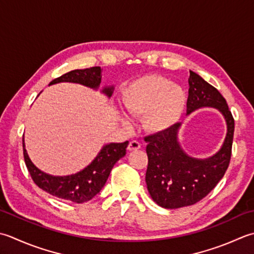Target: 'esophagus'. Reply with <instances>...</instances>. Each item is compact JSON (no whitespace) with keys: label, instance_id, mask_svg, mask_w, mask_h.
Wrapping results in <instances>:
<instances>
[{"label":"esophagus","instance_id":"1","mask_svg":"<svg viewBox=\"0 0 254 254\" xmlns=\"http://www.w3.org/2000/svg\"><path fill=\"white\" fill-rule=\"evenodd\" d=\"M138 148H141V143L138 141L133 140L128 143L127 151H136V150H138Z\"/></svg>","mask_w":254,"mask_h":254}]
</instances>
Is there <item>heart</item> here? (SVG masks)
Segmentation results:
<instances>
[{"mask_svg": "<svg viewBox=\"0 0 254 254\" xmlns=\"http://www.w3.org/2000/svg\"><path fill=\"white\" fill-rule=\"evenodd\" d=\"M186 104L183 89L161 76L142 78L123 96V108L132 117H144V127L163 132L175 126Z\"/></svg>", "mask_w": 254, "mask_h": 254, "instance_id": "heart-1", "label": "heart"}]
</instances>
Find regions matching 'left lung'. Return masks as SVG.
Wrapping results in <instances>:
<instances>
[{
	"label": "left lung",
	"mask_w": 254,
	"mask_h": 254,
	"mask_svg": "<svg viewBox=\"0 0 254 254\" xmlns=\"http://www.w3.org/2000/svg\"><path fill=\"white\" fill-rule=\"evenodd\" d=\"M188 83L187 114L206 107L218 109L225 117L227 135L220 150L208 158L191 157L183 151L177 137L181 123L144 137L148 157L147 190L152 199L166 209L190 206L206 197L225 175L231 157L235 120L226 99L196 72L190 71Z\"/></svg>",
	"instance_id": "1"
}]
</instances>
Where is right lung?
I'll use <instances>...</instances> for the list:
<instances>
[{
    "label": "right lung",
    "mask_w": 254,
    "mask_h": 254,
    "mask_svg": "<svg viewBox=\"0 0 254 254\" xmlns=\"http://www.w3.org/2000/svg\"><path fill=\"white\" fill-rule=\"evenodd\" d=\"M59 82L80 83L82 86L97 90L101 82V68L91 67L87 69H76L54 79L49 84ZM113 86L104 87L102 93L110 98L113 93ZM127 144V141L106 144L99 152L97 157L86 168L68 176L49 175L35 166L25 148L24 140L23 154L27 170L34 183L41 190L62 199L82 203L92 199L102 190L114 164L126 155Z\"/></svg>",
    "instance_id": "add662e5"
}]
</instances>
